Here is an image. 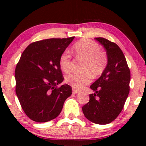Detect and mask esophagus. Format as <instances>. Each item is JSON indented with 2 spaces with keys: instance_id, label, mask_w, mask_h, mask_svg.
Instances as JSON below:
<instances>
[{
  "instance_id": "esophagus-1",
  "label": "esophagus",
  "mask_w": 146,
  "mask_h": 146,
  "mask_svg": "<svg viewBox=\"0 0 146 146\" xmlns=\"http://www.w3.org/2000/svg\"><path fill=\"white\" fill-rule=\"evenodd\" d=\"M72 93H73V94H76L79 93V91H78V90H77L73 89V90H72Z\"/></svg>"
}]
</instances>
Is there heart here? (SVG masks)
Masks as SVG:
<instances>
[{
    "mask_svg": "<svg viewBox=\"0 0 146 146\" xmlns=\"http://www.w3.org/2000/svg\"><path fill=\"white\" fill-rule=\"evenodd\" d=\"M77 56L85 60L84 72H86L78 74H72L66 77L68 84L73 88L80 90L91 82L92 75L100 76L105 71L108 65V56L104 52L101 50L98 44L88 39H83L74 46ZM59 64L61 69L68 73L72 70L71 55L68 50L64 51L60 56Z\"/></svg>",
    "mask_w": 146,
    "mask_h": 146,
    "instance_id": "obj_1",
    "label": "heart"
}]
</instances>
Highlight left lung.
<instances>
[{
  "mask_svg": "<svg viewBox=\"0 0 146 146\" xmlns=\"http://www.w3.org/2000/svg\"><path fill=\"white\" fill-rule=\"evenodd\" d=\"M104 47L108 65L101 76L90 86L94 93L82 107L85 117L97 124L113 121L122 110L129 92L130 70L123 52L116 44L95 38Z\"/></svg>",
  "mask_w": 146,
  "mask_h": 146,
  "instance_id": "1",
  "label": "left lung"
}]
</instances>
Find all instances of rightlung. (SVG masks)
I'll use <instances>...</instances> for the list:
<instances>
[{
    "label": "right lung",
    "mask_w": 146,
    "mask_h": 146,
    "mask_svg": "<svg viewBox=\"0 0 146 146\" xmlns=\"http://www.w3.org/2000/svg\"><path fill=\"white\" fill-rule=\"evenodd\" d=\"M74 38L35 42L22 54L15 69L16 94L22 108L32 120L46 122L56 118L72 93L69 85H57L64 80L60 56Z\"/></svg>",
    "instance_id": "add662e5"
}]
</instances>
